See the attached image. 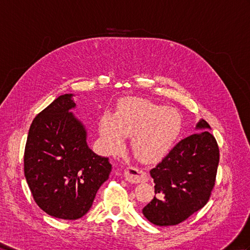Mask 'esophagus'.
Returning a JSON list of instances; mask_svg holds the SVG:
<instances>
[{"instance_id": "esophagus-1", "label": "esophagus", "mask_w": 250, "mask_h": 250, "mask_svg": "<svg viewBox=\"0 0 250 250\" xmlns=\"http://www.w3.org/2000/svg\"><path fill=\"white\" fill-rule=\"evenodd\" d=\"M125 177L127 182L138 184L148 180V176L143 170L135 167H127L125 171Z\"/></svg>"}]
</instances>
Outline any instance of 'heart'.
I'll use <instances>...</instances> for the list:
<instances>
[{"label": "heart", "instance_id": "1", "mask_svg": "<svg viewBox=\"0 0 250 250\" xmlns=\"http://www.w3.org/2000/svg\"><path fill=\"white\" fill-rule=\"evenodd\" d=\"M182 116L175 108L146 99L131 98L119 102L115 115L104 113L99 133L105 150L115 154L131 136L135 154L145 162L163 158L174 146L182 131Z\"/></svg>", "mask_w": 250, "mask_h": 250}]
</instances>
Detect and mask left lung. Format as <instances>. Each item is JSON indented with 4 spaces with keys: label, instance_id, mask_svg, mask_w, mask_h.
Here are the masks:
<instances>
[{
    "label": "left lung",
    "instance_id": "8db88e82",
    "mask_svg": "<svg viewBox=\"0 0 250 250\" xmlns=\"http://www.w3.org/2000/svg\"><path fill=\"white\" fill-rule=\"evenodd\" d=\"M195 129L203 131L182 139L150 171L156 196L143 213L154 225H177L209 200L220 161L219 146L207 121L201 119Z\"/></svg>",
    "mask_w": 250,
    "mask_h": 250
}]
</instances>
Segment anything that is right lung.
Wrapping results in <instances>:
<instances>
[{"instance_id":"add662e5","label":"right lung","mask_w":250,"mask_h":250,"mask_svg":"<svg viewBox=\"0 0 250 250\" xmlns=\"http://www.w3.org/2000/svg\"><path fill=\"white\" fill-rule=\"evenodd\" d=\"M73 96H59L37 115L24 152V174L35 202L62 220L87 213L112 171L107 157L88 148L85 126L70 112Z\"/></svg>"}]
</instances>
